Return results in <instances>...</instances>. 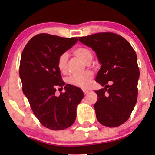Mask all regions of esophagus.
<instances>
[{"mask_svg": "<svg viewBox=\"0 0 155 155\" xmlns=\"http://www.w3.org/2000/svg\"><path fill=\"white\" fill-rule=\"evenodd\" d=\"M83 92H84V94H87L89 92V91H87V90H83Z\"/></svg>", "mask_w": 155, "mask_h": 155, "instance_id": "esophagus-1", "label": "esophagus"}]
</instances>
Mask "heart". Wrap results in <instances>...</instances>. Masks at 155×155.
Wrapping results in <instances>:
<instances>
[{
  "mask_svg": "<svg viewBox=\"0 0 155 155\" xmlns=\"http://www.w3.org/2000/svg\"><path fill=\"white\" fill-rule=\"evenodd\" d=\"M73 54L76 57L81 59L86 64H89L92 61L93 58L92 52L87 48L84 47H78L75 48L73 51ZM68 58V57L67 54H63L58 58V62H57L58 68L63 73H65L67 71ZM92 78V72L87 71L82 75L71 76L68 78L67 81L71 85L82 89H87L90 86Z\"/></svg>",
  "mask_w": 155,
  "mask_h": 155,
  "instance_id": "obj_1",
  "label": "heart"
}]
</instances>
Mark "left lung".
Here are the masks:
<instances>
[{
  "label": "left lung",
  "mask_w": 155,
  "mask_h": 155,
  "mask_svg": "<svg viewBox=\"0 0 155 155\" xmlns=\"http://www.w3.org/2000/svg\"><path fill=\"white\" fill-rule=\"evenodd\" d=\"M78 39L92 48L101 64L96 81L104 88L95 91L97 120L109 128L119 126L130 117L137 101L140 72L135 51L126 39L114 33H97Z\"/></svg>",
  "instance_id": "1"
}]
</instances>
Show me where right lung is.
<instances>
[{"instance_id":"right-lung-1","label":"right lung","mask_w":155,"mask_h":155,"mask_svg":"<svg viewBox=\"0 0 155 155\" xmlns=\"http://www.w3.org/2000/svg\"><path fill=\"white\" fill-rule=\"evenodd\" d=\"M78 41V37L39 34L29 40L21 55L20 77L23 93L36 117L51 130H64L72 126L78 105L84 97L81 89L65 85L57 65L58 57ZM63 86L66 92L56 96V88Z\"/></svg>"}]
</instances>
